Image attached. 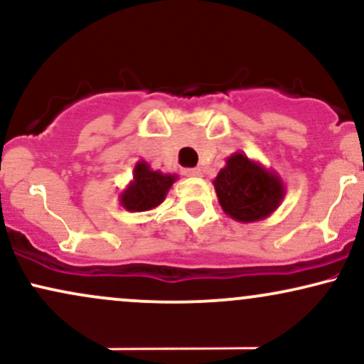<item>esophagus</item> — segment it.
I'll list each match as a JSON object with an SVG mask.
<instances>
[{"instance_id":"1","label":"esophagus","mask_w":364,"mask_h":364,"mask_svg":"<svg viewBox=\"0 0 364 364\" xmlns=\"http://www.w3.org/2000/svg\"><path fill=\"white\" fill-rule=\"evenodd\" d=\"M185 174H186V176H190V178H202V169H200V168H190V169L185 171Z\"/></svg>"}]
</instances>
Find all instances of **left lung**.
<instances>
[{
    "mask_svg": "<svg viewBox=\"0 0 364 364\" xmlns=\"http://www.w3.org/2000/svg\"><path fill=\"white\" fill-rule=\"evenodd\" d=\"M212 183L224 214L245 224L272 215L286 196L281 176L243 152L225 159Z\"/></svg>",
    "mask_w": 364,
    "mask_h": 364,
    "instance_id": "left-lung-1",
    "label": "left lung"
}]
</instances>
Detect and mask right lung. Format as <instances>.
<instances>
[{
	"label": "right lung",
	"mask_w": 364,
	"mask_h": 364,
	"mask_svg": "<svg viewBox=\"0 0 364 364\" xmlns=\"http://www.w3.org/2000/svg\"><path fill=\"white\" fill-rule=\"evenodd\" d=\"M178 174L154 171L149 162L139 161L133 169V179L119 193L121 207L128 212H147L161 205Z\"/></svg>",
	"instance_id": "1"
}]
</instances>
